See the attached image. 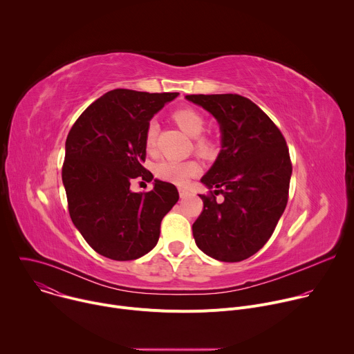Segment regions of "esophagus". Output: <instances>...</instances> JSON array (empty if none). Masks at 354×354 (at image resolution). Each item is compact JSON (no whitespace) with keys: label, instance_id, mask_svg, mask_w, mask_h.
I'll return each instance as SVG.
<instances>
[{"label":"esophagus","instance_id":"obj_1","mask_svg":"<svg viewBox=\"0 0 354 354\" xmlns=\"http://www.w3.org/2000/svg\"><path fill=\"white\" fill-rule=\"evenodd\" d=\"M179 196L183 198V197H186L187 196V190H185V189H179Z\"/></svg>","mask_w":354,"mask_h":354}]
</instances>
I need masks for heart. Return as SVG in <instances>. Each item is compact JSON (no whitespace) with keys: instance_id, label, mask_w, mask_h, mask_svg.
Wrapping results in <instances>:
<instances>
[{"instance_id":"b5f03b06","label":"heart","mask_w":354,"mask_h":354,"mask_svg":"<svg viewBox=\"0 0 354 354\" xmlns=\"http://www.w3.org/2000/svg\"><path fill=\"white\" fill-rule=\"evenodd\" d=\"M175 122L179 124V127L189 136L196 137L194 138V147L200 154H212L216 149V144L212 138L206 136H200L205 131L206 127V119L203 118L198 111L193 108H183L174 113ZM157 134H158V124L157 122L151 120L144 133V144L148 151H153L157 142ZM200 171V165L193 161H178V160H164L157 165V174L164 180L176 183V185H186L194 175H197Z\"/></svg>"}]
</instances>
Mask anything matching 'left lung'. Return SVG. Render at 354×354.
Returning <instances> with one entry per match:
<instances>
[{"instance_id":"left-lung-1","label":"left lung","mask_w":354,"mask_h":354,"mask_svg":"<svg viewBox=\"0 0 354 354\" xmlns=\"http://www.w3.org/2000/svg\"><path fill=\"white\" fill-rule=\"evenodd\" d=\"M210 112L221 130V151L201 178L203 212L193 223L196 245L221 262H241L272 236L288 200L291 160L279 127L250 99L236 93L186 95ZM223 194L221 204L216 195Z\"/></svg>"}]
</instances>
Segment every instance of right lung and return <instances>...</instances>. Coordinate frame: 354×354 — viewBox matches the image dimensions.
Returning a JSON list of instances; mask_svg holds the SVG:
<instances>
[{
	"label": "right lung",
	"instance_id": "add662e5",
	"mask_svg": "<svg viewBox=\"0 0 354 354\" xmlns=\"http://www.w3.org/2000/svg\"><path fill=\"white\" fill-rule=\"evenodd\" d=\"M179 93L113 89L91 104L66 140L62 169L70 217L88 245L113 261H133L153 249L165 214L179 193L156 179L134 193V179L151 182L145 161V127Z\"/></svg>",
	"mask_w": 354,
	"mask_h": 354
}]
</instances>
